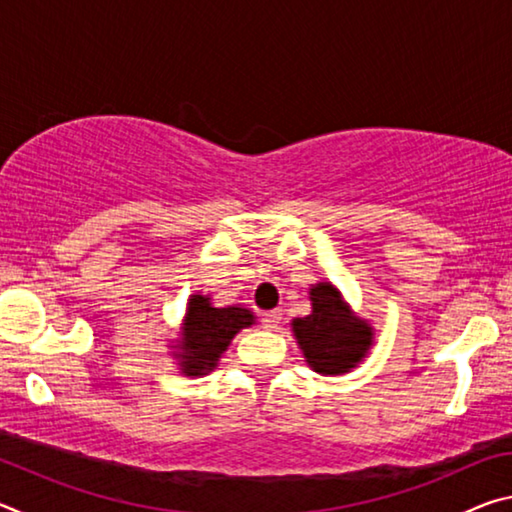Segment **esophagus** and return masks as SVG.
<instances>
[{"label": "esophagus", "mask_w": 512, "mask_h": 512, "mask_svg": "<svg viewBox=\"0 0 512 512\" xmlns=\"http://www.w3.org/2000/svg\"><path fill=\"white\" fill-rule=\"evenodd\" d=\"M282 320V311L280 309H273V311H266V314H262V325L266 329H277V325H280Z\"/></svg>", "instance_id": "34e87169"}]
</instances>
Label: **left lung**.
<instances>
[{"instance_id":"left-lung-1","label":"left lung","mask_w":512,"mask_h":512,"mask_svg":"<svg viewBox=\"0 0 512 512\" xmlns=\"http://www.w3.org/2000/svg\"><path fill=\"white\" fill-rule=\"evenodd\" d=\"M311 314L293 320V332L307 363L323 375H341L357 366L370 348L368 323L350 316L332 284L320 282L309 291Z\"/></svg>"}]
</instances>
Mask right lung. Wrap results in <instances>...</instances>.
I'll return each instance as SVG.
<instances>
[{
	"instance_id": "1",
	"label": "right lung",
	"mask_w": 512,
	"mask_h": 512,
	"mask_svg": "<svg viewBox=\"0 0 512 512\" xmlns=\"http://www.w3.org/2000/svg\"><path fill=\"white\" fill-rule=\"evenodd\" d=\"M253 325V314L244 307H212L210 298L194 296L183 327V352L178 354L187 377L207 375L228 350L239 329Z\"/></svg>"
}]
</instances>
